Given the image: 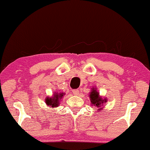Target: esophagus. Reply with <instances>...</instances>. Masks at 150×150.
<instances>
[{
	"label": "esophagus",
	"instance_id": "34e87169",
	"mask_svg": "<svg viewBox=\"0 0 150 150\" xmlns=\"http://www.w3.org/2000/svg\"><path fill=\"white\" fill-rule=\"evenodd\" d=\"M73 93L74 95H78L79 94V91L78 89H74L73 90Z\"/></svg>",
	"mask_w": 150,
	"mask_h": 150
}]
</instances>
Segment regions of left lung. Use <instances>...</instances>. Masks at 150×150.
Masks as SVG:
<instances>
[{
    "mask_svg": "<svg viewBox=\"0 0 150 150\" xmlns=\"http://www.w3.org/2000/svg\"><path fill=\"white\" fill-rule=\"evenodd\" d=\"M90 99H91V103L92 106H96V107L99 108V109H103V108L101 107V106H103V104L107 102L106 100V98H103L101 96L99 95V93L96 91V88H92V90H91V92L90 93Z\"/></svg>",
    "mask_w": 150,
    "mask_h": 150,
    "instance_id": "8db88e82",
    "label": "left lung"
}]
</instances>
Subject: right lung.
<instances>
[{"label":"right lung","instance_id":"add662e5","mask_svg":"<svg viewBox=\"0 0 150 150\" xmlns=\"http://www.w3.org/2000/svg\"><path fill=\"white\" fill-rule=\"evenodd\" d=\"M64 93H55L52 97H46L45 98V103L48 106L52 108L57 107L59 105V100L62 99Z\"/></svg>","mask_w":150,"mask_h":150}]
</instances>
